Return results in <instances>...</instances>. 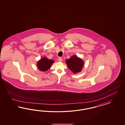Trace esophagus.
Returning a JSON list of instances; mask_svg holds the SVG:
<instances>
[{
    "instance_id": "1",
    "label": "esophagus",
    "mask_w": 125,
    "mask_h": 125,
    "mask_svg": "<svg viewBox=\"0 0 125 125\" xmlns=\"http://www.w3.org/2000/svg\"><path fill=\"white\" fill-rule=\"evenodd\" d=\"M58 61L59 62H62V61H63V60H62V59L61 58V57H60V58H58Z\"/></svg>"
}]
</instances>
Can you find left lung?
<instances>
[{
	"label": "left lung",
	"mask_w": 125,
	"mask_h": 125,
	"mask_svg": "<svg viewBox=\"0 0 125 125\" xmlns=\"http://www.w3.org/2000/svg\"><path fill=\"white\" fill-rule=\"evenodd\" d=\"M66 63L68 68L74 74L81 72L84 66L83 60L75 55L66 60Z\"/></svg>",
	"instance_id": "left-lung-1"
}]
</instances>
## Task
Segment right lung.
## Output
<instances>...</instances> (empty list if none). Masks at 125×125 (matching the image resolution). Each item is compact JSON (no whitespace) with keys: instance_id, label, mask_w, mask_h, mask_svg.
Returning a JSON list of instances; mask_svg holds the SVG:
<instances>
[{"instance_id":"add662e5","label":"right lung","mask_w":125,"mask_h":125,"mask_svg":"<svg viewBox=\"0 0 125 125\" xmlns=\"http://www.w3.org/2000/svg\"><path fill=\"white\" fill-rule=\"evenodd\" d=\"M54 63V61L52 60H50L47 57L42 58L37 62L38 68L42 72H45L49 69L52 64Z\"/></svg>"}]
</instances>
